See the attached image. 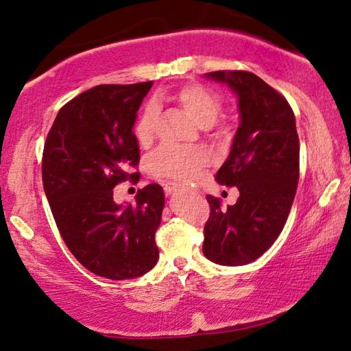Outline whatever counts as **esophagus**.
Segmentation results:
<instances>
[{
  "instance_id": "obj_1",
  "label": "esophagus",
  "mask_w": 351,
  "mask_h": 351,
  "mask_svg": "<svg viewBox=\"0 0 351 351\" xmlns=\"http://www.w3.org/2000/svg\"><path fill=\"white\" fill-rule=\"evenodd\" d=\"M176 190V184H173V182H167V184H164V192H165V195H171Z\"/></svg>"
}]
</instances>
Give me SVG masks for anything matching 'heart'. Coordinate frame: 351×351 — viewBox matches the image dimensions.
<instances>
[{
  "label": "heart",
  "instance_id": "b5f03b06",
  "mask_svg": "<svg viewBox=\"0 0 351 351\" xmlns=\"http://www.w3.org/2000/svg\"><path fill=\"white\" fill-rule=\"evenodd\" d=\"M170 99L178 104L199 127H209L215 122L221 110V97L217 91L198 83H189L171 94ZM153 106L142 112L136 123L134 134L142 147H147L153 139L154 132ZM207 162V156L197 150H175V148H159L148 161V171L154 178L189 182L197 178Z\"/></svg>",
  "mask_w": 351,
  "mask_h": 351
}]
</instances>
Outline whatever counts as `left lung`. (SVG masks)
I'll list each match as a JSON object with an SVG mask.
<instances>
[{
  "label": "left lung",
  "mask_w": 351,
  "mask_h": 351,
  "mask_svg": "<svg viewBox=\"0 0 351 351\" xmlns=\"http://www.w3.org/2000/svg\"><path fill=\"white\" fill-rule=\"evenodd\" d=\"M207 79L226 83L239 99L240 125L215 180L239 187L234 206L207 195L210 217L203 252L213 263L247 265L280 235L299 182V136L295 117L280 93L246 71H215Z\"/></svg>",
  "instance_id": "1"
}]
</instances>
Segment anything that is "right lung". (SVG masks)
Returning a JSON list of instances; mask_svg holds the SVG:
<instances>
[{
	"instance_id": "add662e5",
	"label": "right lung",
	"mask_w": 351,
	"mask_h": 351,
	"mask_svg": "<svg viewBox=\"0 0 351 351\" xmlns=\"http://www.w3.org/2000/svg\"><path fill=\"white\" fill-rule=\"evenodd\" d=\"M153 82L99 85L62 106L41 162L43 187L64 245L93 274L127 280L158 263L154 234L164 190L148 184L134 204H116L112 189L134 181L139 145L133 133Z\"/></svg>"
}]
</instances>
